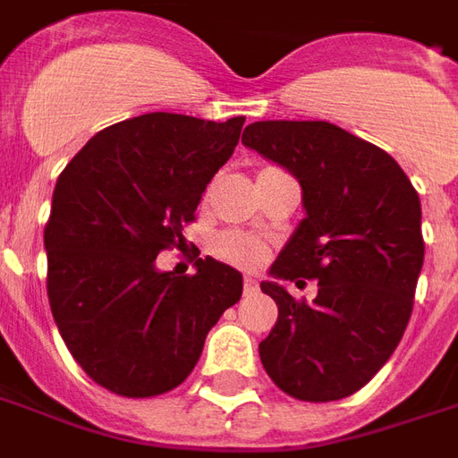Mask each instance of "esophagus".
<instances>
[{
    "instance_id": "34e87169",
    "label": "esophagus",
    "mask_w": 458,
    "mask_h": 458,
    "mask_svg": "<svg viewBox=\"0 0 458 458\" xmlns=\"http://www.w3.org/2000/svg\"><path fill=\"white\" fill-rule=\"evenodd\" d=\"M256 290H258V282L253 280V277H243V292H246V294H253Z\"/></svg>"
}]
</instances>
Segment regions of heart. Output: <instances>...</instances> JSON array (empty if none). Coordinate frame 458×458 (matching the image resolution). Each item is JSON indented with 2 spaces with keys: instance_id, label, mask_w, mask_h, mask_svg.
Wrapping results in <instances>:
<instances>
[{
  "instance_id": "b5f03b06",
  "label": "heart",
  "mask_w": 458,
  "mask_h": 458,
  "mask_svg": "<svg viewBox=\"0 0 458 458\" xmlns=\"http://www.w3.org/2000/svg\"><path fill=\"white\" fill-rule=\"evenodd\" d=\"M215 253L226 263L239 267L260 266L267 256L266 242L242 232H226L215 242Z\"/></svg>"
}]
</instances>
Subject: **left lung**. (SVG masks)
Here are the masks:
<instances>
[{
	"mask_svg": "<svg viewBox=\"0 0 458 458\" xmlns=\"http://www.w3.org/2000/svg\"><path fill=\"white\" fill-rule=\"evenodd\" d=\"M242 142L287 168L307 216L270 266L260 290L277 323L260 362L299 401L352 396L394 355L412 311L425 243L420 198L386 151L326 120H260ZM319 280L297 302L280 279Z\"/></svg>",
	"mask_w": 458,
	"mask_h": 458,
	"instance_id": "1",
	"label": "left lung"
}]
</instances>
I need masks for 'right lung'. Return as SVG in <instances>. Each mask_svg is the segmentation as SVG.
Returning <instances> with one entry per match:
<instances>
[{
	"label": "right lung",
	"instance_id": "1",
	"mask_svg": "<svg viewBox=\"0 0 458 458\" xmlns=\"http://www.w3.org/2000/svg\"><path fill=\"white\" fill-rule=\"evenodd\" d=\"M243 120L137 115L96 132L57 178L46 225L50 309L79 367L118 396L183 384L209 328L242 299V273L215 258H195V275L161 273L154 260L185 242Z\"/></svg>",
	"mask_w": 458,
	"mask_h": 458
}]
</instances>
